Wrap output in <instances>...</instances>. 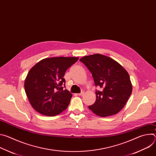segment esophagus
<instances>
[{
  "label": "esophagus",
  "instance_id": "1",
  "mask_svg": "<svg viewBox=\"0 0 156 156\" xmlns=\"http://www.w3.org/2000/svg\"><path fill=\"white\" fill-rule=\"evenodd\" d=\"M83 94H84V91H82L81 93H80L78 94V96H83Z\"/></svg>",
  "mask_w": 156,
  "mask_h": 156
}]
</instances>
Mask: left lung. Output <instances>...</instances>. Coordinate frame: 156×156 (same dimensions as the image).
<instances>
[{"instance_id":"1","label":"left lung","mask_w":156,"mask_h":156,"mask_svg":"<svg viewBox=\"0 0 156 156\" xmlns=\"http://www.w3.org/2000/svg\"><path fill=\"white\" fill-rule=\"evenodd\" d=\"M92 73L96 86V102L89 106L96 115L105 117L117 114L123 108L132 93V84L127 71L115 60L96 54L80 58Z\"/></svg>"}]
</instances>
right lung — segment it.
Returning <instances> with one entry per match:
<instances>
[{
  "label": "right lung",
  "instance_id": "obj_1",
  "mask_svg": "<svg viewBox=\"0 0 156 156\" xmlns=\"http://www.w3.org/2000/svg\"><path fill=\"white\" fill-rule=\"evenodd\" d=\"M78 60L75 57H54L40 60L29 71L25 81L28 100L37 112L55 116L67 108L72 94L63 90L66 70Z\"/></svg>",
  "mask_w": 156,
  "mask_h": 156
}]
</instances>
